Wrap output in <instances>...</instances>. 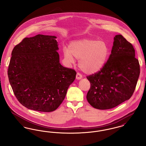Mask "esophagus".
<instances>
[{
  "mask_svg": "<svg viewBox=\"0 0 146 146\" xmlns=\"http://www.w3.org/2000/svg\"><path fill=\"white\" fill-rule=\"evenodd\" d=\"M82 78H83V76H82L80 73H77V74H76V79H78V80H80V79H81Z\"/></svg>",
  "mask_w": 146,
  "mask_h": 146,
  "instance_id": "obj_1",
  "label": "esophagus"
}]
</instances>
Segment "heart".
I'll return each mask as SVG.
<instances>
[{"instance_id": "obj_1", "label": "heart", "mask_w": 146, "mask_h": 146, "mask_svg": "<svg viewBox=\"0 0 146 146\" xmlns=\"http://www.w3.org/2000/svg\"><path fill=\"white\" fill-rule=\"evenodd\" d=\"M110 49L103 40L82 39L71 42L68 49H63L64 59L69 63L79 59V68L87 74H94L101 70L108 59Z\"/></svg>"}]
</instances>
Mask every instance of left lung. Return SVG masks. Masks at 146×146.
Returning a JSON list of instances; mask_svg holds the SVG:
<instances>
[{"label": "left lung", "mask_w": 146, "mask_h": 146, "mask_svg": "<svg viewBox=\"0 0 146 146\" xmlns=\"http://www.w3.org/2000/svg\"><path fill=\"white\" fill-rule=\"evenodd\" d=\"M140 68L132 44L121 35L114 38L111 54L104 67L86 78L91 84L86 98L94 108L111 109L129 100L136 88Z\"/></svg>", "instance_id": "1"}]
</instances>
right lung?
Segmentation results:
<instances>
[{"label": "right lung", "instance_id": "add662e5", "mask_svg": "<svg viewBox=\"0 0 146 146\" xmlns=\"http://www.w3.org/2000/svg\"><path fill=\"white\" fill-rule=\"evenodd\" d=\"M55 36L25 38L14 47L7 74L14 94L29 110L50 112L62 104L76 72L60 63Z\"/></svg>", "mask_w": 146, "mask_h": 146}]
</instances>
